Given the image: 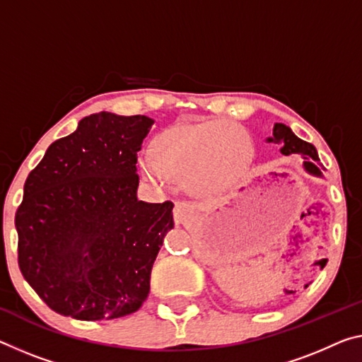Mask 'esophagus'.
<instances>
[{
	"label": "esophagus",
	"mask_w": 362,
	"mask_h": 362,
	"mask_svg": "<svg viewBox=\"0 0 362 362\" xmlns=\"http://www.w3.org/2000/svg\"><path fill=\"white\" fill-rule=\"evenodd\" d=\"M193 208L187 203H177L174 208V221L175 223H183L193 216Z\"/></svg>",
	"instance_id": "34e87169"
}]
</instances>
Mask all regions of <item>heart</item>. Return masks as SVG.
<instances>
[{"mask_svg":"<svg viewBox=\"0 0 362 362\" xmlns=\"http://www.w3.org/2000/svg\"><path fill=\"white\" fill-rule=\"evenodd\" d=\"M251 153L250 136L230 120L182 124L154 141L153 154L141 160V170L158 187L168 182V175H183L188 192L209 198L237 185Z\"/></svg>","mask_w":362,"mask_h":362,"instance_id":"1","label":"heart"}]
</instances>
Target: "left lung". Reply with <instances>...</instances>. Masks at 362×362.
<instances>
[{
	"label": "left lung",
	"instance_id": "obj_1",
	"mask_svg": "<svg viewBox=\"0 0 362 362\" xmlns=\"http://www.w3.org/2000/svg\"><path fill=\"white\" fill-rule=\"evenodd\" d=\"M267 143H275V145H280V153L285 154V156H290V154H300V156L305 159L303 163V168L314 177H320L322 179V164L319 163V154L315 150L314 145L308 143L305 140L298 139L293 134V130L286 127L285 124H274V132L272 136H269L266 140Z\"/></svg>",
	"mask_w": 362,
	"mask_h": 362
}]
</instances>
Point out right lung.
<instances>
[{
    "label": "right lung",
    "instance_id": "add662e5",
    "mask_svg": "<svg viewBox=\"0 0 362 362\" xmlns=\"http://www.w3.org/2000/svg\"><path fill=\"white\" fill-rule=\"evenodd\" d=\"M154 120L96 112L51 143L16 212L19 269L47 305L78 320L139 311L174 228L170 202L136 198V153Z\"/></svg>",
    "mask_w": 362,
    "mask_h": 362
}]
</instances>
